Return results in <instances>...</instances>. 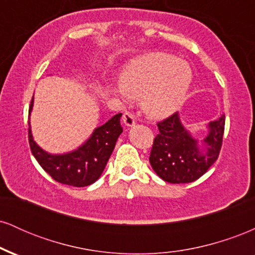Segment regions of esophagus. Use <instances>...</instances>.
<instances>
[{
    "mask_svg": "<svg viewBox=\"0 0 255 255\" xmlns=\"http://www.w3.org/2000/svg\"><path fill=\"white\" fill-rule=\"evenodd\" d=\"M124 124L127 126V127H133V126L135 125V118H134V115H131L130 113H125Z\"/></svg>",
    "mask_w": 255,
    "mask_h": 255,
    "instance_id": "34e87169",
    "label": "esophagus"
}]
</instances>
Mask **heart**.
Returning a JSON list of instances; mask_svg holds the SVG:
<instances>
[{"instance_id": "obj_1", "label": "heart", "mask_w": 255, "mask_h": 255, "mask_svg": "<svg viewBox=\"0 0 255 255\" xmlns=\"http://www.w3.org/2000/svg\"><path fill=\"white\" fill-rule=\"evenodd\" d=\"M193 73L187 62L170 54L152 52L133 61L120 78L118 97L141 101L145 115L162 120L178 110L188 93Z\"/></svg>"}]
</instances>
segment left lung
<instances>
[{"label": "left lung", "mask_w": 255, "mask_h": 255, "mask_svg": "<svg viewBox=\"0 0 255 255\" xmlns=\"http://www.w3.org/2000/svg\"><path fill=\"white\" fill-rule=\"evenodd\" d=\"M224 125V115L209 122L206 136L199 140L182 125L178 113L159 122V133L154 137L150 154L152 169L169 183L198 180L217 160Z\"/></svg>", "instance_id": "1"}]
</instances>
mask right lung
Returning a JSON list of instances; mask_svg holds the SVG:
<instances>
[{
    "instance_id": "obj_1",
    "label": "right lung",
    "mask_w": 255,
    "mask_h": 255,
    "mask_svg": "<svg viewBox=\"0 0 255 255\" xmlns=\"http://www.w3.org/2000/svg\"><path fill=\"white\" fill-rule=\"evenodd\" d=\"M33 109L32 99L28 116ZM122 114L113 116L107 124L95 128L89 139L78 148L66 153H49L34 141L28 121V141L31 151L39 165L57 182L73 187H86L101 177L115 148L122 127ZM30 120V118H28Z\"/></svg>"
}]
</instances>
